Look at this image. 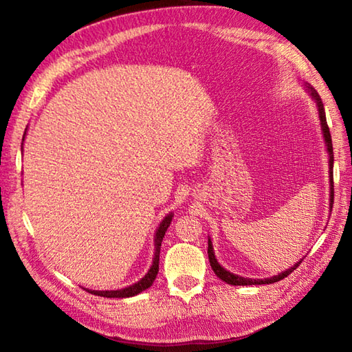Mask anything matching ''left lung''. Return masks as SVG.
<instances>
[{
    "mask_svg": "<svg viewBox=\"0 0 352 352\" xmlns=\"http://www.w3.org/2000/svg\"><path fill=\"white\" fill-rule=\"evenodd\" d=\"M311 88V87H309ZM311 93L312 96L315 98V100H317V105H318V111H320V121H321V127H323V133H324V141L327 144V152H329V169H331V208L333 205V175H332V166H333V148H332V138H331V132H329V127H327V122H326V115H324V107L323 104H321V99L318 98L317 91L314 90V88H311ZM208 258H210V264L212 267V270L216 275L222 279V281H225L226 284H231V285H253V284H272V283H278L281 281L283 278L289 276L292 272H294L298 265L301 264V261L298 262V264H295L294 267H290L289 270H285L283 273H279V275L273 276V278H267V279H247V278H242V276H237V275H233V273H230L228 270H225L220 267V264L216 259V256H214L212 253V245H211V241H208Z\"/></svg>",
    "mask_w": 352,
    "mask_h": 352,
    "instance_id": "8db88e82",
    "label": "left lung"
}]
</instances>
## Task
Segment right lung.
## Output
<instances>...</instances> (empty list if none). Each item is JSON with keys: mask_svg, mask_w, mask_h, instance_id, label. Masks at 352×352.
<instances>
[{"mask_svg": "<svg viewBox=\"0 0 352 352\" xmlns=\"http://www.w3.org/2000/svg\"><path fill=\"white\" fill-rule=\"evenodd\" d=\"M170 220H172V214H169L168 217H164V220L162 223H160V228L157 231V236H155V258H153V264L151 267V270H148L147 275L138 281L133 285H130V287L126 289H121V290H105V292H99V290H88L90 294L93 295H98V296H105V298H129V296H135L141 294L142 290L148 289L152 285V283L155 281V278H157V273H158V264H160V248H162V241L166 234V231H168L169 225H170Z\"/></svg>", "mask_w": 352, "mask_h": 352, "instance_id": "1", "label": "right lung"}]
</instances>
